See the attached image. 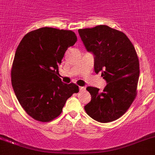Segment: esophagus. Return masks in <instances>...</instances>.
Masks as SVG:
<instances>
[{"label":"esophagus","mask_w":155,"mask_h":155,"mask_svg":"<svg viewBox=\"0 0 155 155\" xmlns=\"http://www.w3.org/2000/svg\"><path fill=\"white\" fill-rule=\"evenodd\" d=\"M79 90H80L81 92L85 91V86H80V87H79Z\"/></svg>","instance_id":"obj_1"}]
</instances>
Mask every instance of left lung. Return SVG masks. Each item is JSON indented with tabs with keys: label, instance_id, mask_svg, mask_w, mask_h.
<instances>
[{
	"label": "left lung",
	"instance_id": "1",
	"mask_svg": "<svg viewBox=\"0 0 155 155\" xmlns=\"http://www.w3.org/2000/svg\"><path fill=\"white\" fill-rule=\"evenodd\" d=\"M78 32L87 51L94 54L95 73H101L107 82L102 92L87 87L91 101L85 106V112L98 122L116 120L137 94L139 62L135 47L124 33L106 25L79 29Z\"/></svg>",
	"mask_w": 155,
	"mask_h": 155
}]
</instances>
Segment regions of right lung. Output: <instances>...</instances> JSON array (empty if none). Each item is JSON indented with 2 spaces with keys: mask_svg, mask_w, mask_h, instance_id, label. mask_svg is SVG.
Here are the masks:
<instances>
[{
  "mask_svg": "<svg viewBox=\"0 0 155 155\" xmlns=\"http://www.w3.org/2000/svg\"><path fill=\"white\" fill-rule=\"evenodd\" d=\"M76 42L72 31L45 27L25 35L17 47L12 85L20 105L35 120H53L67 99L78 93L74 83L65 84L58 76L64 54Z\"/></svg>",
  "mask_w": 155,
  "mask_h": 155,
  "instance_id": "right-lung-1",
  "label": "right lung"
}]
</instances>
